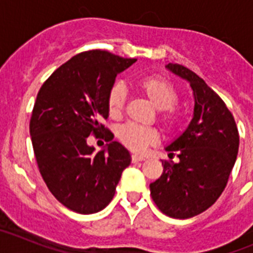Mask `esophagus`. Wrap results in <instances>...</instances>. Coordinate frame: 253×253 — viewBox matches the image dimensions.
I'll list each match as a JSON object with an SVG mask.
<instances>
[{"label":"esophagus","instance_id":"1","mask_svg":"<svg viewBox=\"0 0 253 253\" xmlns=\"http://www.w3.org/2000/svg\"><path fill=\"white\" fill-rule=\"evenodd\" d=\"M146 157H143V156H139V154H131V162H140V161H144Z\"/></svg>","mask_w":253,"mask_h":253}]
</instances>
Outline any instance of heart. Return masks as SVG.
I'll return each instance as SVG.
<instances>
[{"mask_svg": "<svg viewBox=\"0 0 253 253\" xmlns=\"http://www.w3.org/2000/svg\"><path fill=\"white\" fill-rule=\"evenodd\" d=\"M137 88L158 110V122L163 130L173 131L178 126L180 116L175 106L180 101V93L171 81L161 76H147L137 81ZM126 104V92L120 84H114L107 93L106 106L111 118H119ZM118 138L126 148L143 152L157 142L156 129L144 128L134 124L122 125L118 129Z\"/></svg>", "mask_w": 253, "mask_h": 253, "instance_id": "1", "label": "heart"}]
</instances>
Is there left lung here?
Here are the masks:
<instances>
[{"instance_id": "1", "label": "left lung", "mask_w": 253, "mask_h": 253, "mask_svg": "<svg viewBox=\"0 0 253 253\" xmlns=\"http://www.w3.org/2000/svg\"><path fill=\"white\" fill-rule=\"evenodd\" d=\"M166 67L190 82L195 107L186 130L166 148L169 157L176 153L178 161H162L163 173L149 189L163 214L187 219L205 211L224 191L238 153L240 134L225 102L202 77L181 64Z\"/></svg>"}]
</instances>
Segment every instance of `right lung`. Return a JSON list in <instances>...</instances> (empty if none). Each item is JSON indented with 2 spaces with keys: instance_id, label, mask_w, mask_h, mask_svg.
<instances>
[{
  "instance_id": "add662e5",
  "label": "right lung",
  "mask_w": 253,
  "mask_h": 253,
  "mask_svg": "<svg viewBox=\"0 0 253 253\" xmlns=\"http://www.w3.org/2000/svg\"><path fill=\"white\" fill-rule=\"evenodd\" d=\"M137 59L106 50L76 54L40 87L30 135L40 175L60 204L80 214L97 213L113 200L130 154L102 124L107 93L118 73ZM88 135H105L107 150L95 154Z\"/></svg>"
}]
</instances>
